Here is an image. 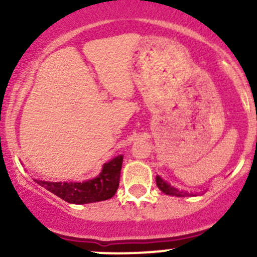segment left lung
Instances as JSON below:
<instances>
[{
    "label": "left lung",
    "mask_w": 257,
    "mask_h": 257,
    "mask_svg": "<svg viewBox=\"0 0 257 257\" xmlns=\"http://www.w3.org/2000/svg\"><path fill=\"white\" fill-rule=\"evenodd\" d=\"M157 185L158 188L160 189V190L163 191L164 194H167V195H172V196H191V194H188L185 193V191L183 190H179L178 188H174V186L170 185L168 181H165L164 179L162 177H159V175H157Z\"/></svg>",
    "instance_id": "obj_1"
}]
</instances>
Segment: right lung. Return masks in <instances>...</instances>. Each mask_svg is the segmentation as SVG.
<instances>
[{
  "mask_svg": "<svg viewBox=\"0 0 257 257\" xmlns=\"http://www.w3.org/2000/svg\"><path fill=\"white\" fill-rule=\"evenodd\" d=\"M121 163L123 155L113 158L110 162L103 165L102 173L97 178L90 180L82 181V183H53V181L35 180L41 186L59 196L64 201L71 204H89L95 201L108 200L114 194L119 186L120 179Z\"/></svg>",
  "mask_w": 257,
  "mask_h": 257,
  "instance_id": "right-lung-1",
  "label": "right lung"
}]
</instances>
